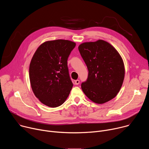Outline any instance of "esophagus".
Returning <instances> with one entry per match:
<instances>
[{
	"label": "esophagus",
	"instance_id": "obj_1",
	"mask_svg": "<svg viewBox=\"0 0 149 149\" xmlns=\"http://www.w3.org/2000/svg\"><path fill=\"white\" fill-rule=\"evenodd\" d=\"M79 84V80L78 79H77L75 81V85H78Z\"/></svg>",
	"mask_w": 149,
	"mask_h": 149
}]
</instances>
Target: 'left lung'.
Instances as JSON below:
<instances>
[{
    "instance_id": "8db88e82",
    "label": "left lung",
    "mask_w": 149,
    "mask_h": 149,
    "mask_svg": "<svg viewBox=\"0 0 149 149\" xmlns=\"http://www.w3.org/2000/svg\"><path fill=\"white\" fill-rule=\"evenodd\" d=\"M78 50L88 70L87 81L81 84L84 93L97 104L114 98L120 90L125 75L120 54L110 43L101 39L84 42Z\"/></svg>"
}]
</instances>
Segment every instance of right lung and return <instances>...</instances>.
I'll use <instances>...</instances> for the list:
<instances>
[{"label": "right lung", "mask_w": 149, "mask_h": 149, "mask_svg": "<svg viewBox=\"0 0 149 149\" xmlns=\"http://www.w3.org/2000/svg\"><path fill=\"white\" fill-rule=\"evenodd\" d=\"M75 45V42L68 40L46 41L38 48L31 59L32 90L36 97L49 107L62 105L72 88L67 60Z\"/></svg>", "instance_id": "obj_1"}]
</instances>
